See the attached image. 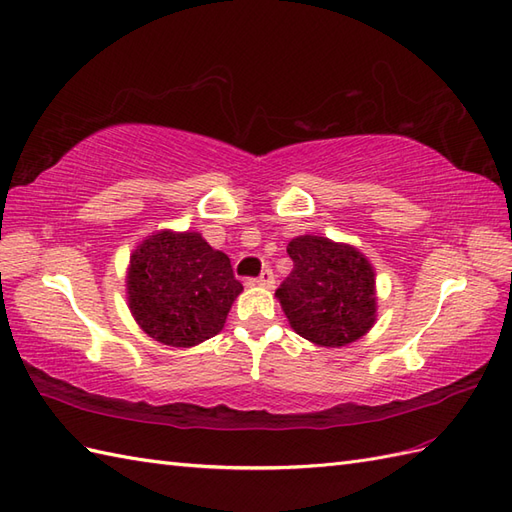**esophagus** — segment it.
Returning a JSON list of instances; mask_svg holds the SVG:
<instances>
[{
  "mask_svg": "<svg viewBox=\"0 0 512 512\" xmlns=\"http://www.w3.org/2000/svg\"><path fill=\"white\" fill-rule=\"evenodd\" d=\"M258 284L260 286H267V289H273V284H276V276H273L271 269H265L263 273L258 276Z\"/></svg>",
  "mask_w": 512,
  "mask_h": 512,
  "instance_id": "obj_1",
  "label": "esophagus"
}]
</instances>
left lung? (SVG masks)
<instances>
[{"instance_id":"8db88e82","label":"left lung","mask_w":512,"mask_h":512,"mask_svg":"<svg viewBox=\"0 0 512 512\" xmlns=\"http://www.w3.org/2000/svg\"><path fill=\"white\" fill-rule=\"evenodd\" d=\"M293 271L278 286L291 328L323 347L360 339L376 321V280L369 260L323 236H297L286 247Z\"/></svg>"}]
</instances>
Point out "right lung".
I'll return each mask as SVG.
<instances>
[{
    "label": "right lung",
    "instance_id": "add662e5",
    "mask_svg": "<svg viewBox=\"0 0 512 512\" xmlns=\"http://www.w3.org/2000/svg\"><path fill=\"white\" fill-rule=\"evenodd\" d=\"M241 291L230 258L197 232L152 234L130 258L132 315L165 345L191 347L215 336Z\"/></svg>",
    "mask_w": 512,
    "mask_h": 512
}]
</instances>
